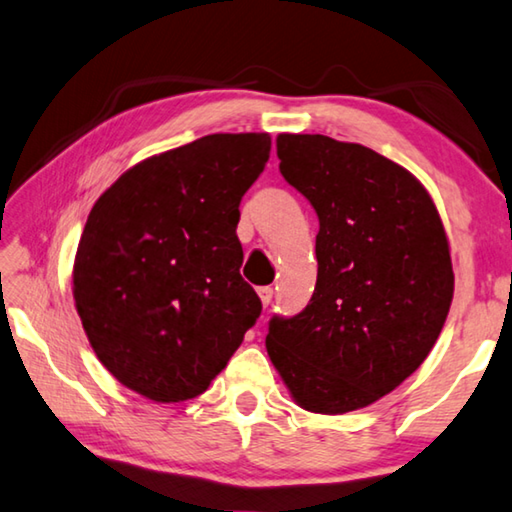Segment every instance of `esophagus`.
<instances>
[{
  "mask_svg": "<svg viewBox=\"0 0 512 512\" xmlns=\"http://www.w3.org/2000/svg\"><path fill=\"white\" fill-rule=\"evenodd\" d=\"M258 297H261L263 306L267 308L272 303V299H274V290L272 288H258Z\"/></svg>",
  "mask_w": 512,
  "mask_h": 512,
  "instance_id": "obj_1",
  "label": "esophagus"
}]
</instances>
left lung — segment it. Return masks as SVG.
<instances>
[{"mask_svg":"<svg viewBox=\"0 0 512 512\" xmlns=\"http://www.w3.org/2000/svg\"><path fill=\"white\" fill-rule=\"evenodd\" d=\"M281 175L317 211V285L265 346L299 407L346 414L405 382L450 312V245L432 197L396 161L324 134H279Z\"/></svg>","mask_w":512,"mask_h":512,"instance_id":"obj_1","label":"left lung"}]
</instances>
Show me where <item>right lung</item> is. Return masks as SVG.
<instances>
[{
  "label": "right lung",
  "mask_w": 512,
  "mask_h": 512,
  "mask_svg": "<svg viewBox=\"0 0 512 512\" xmlns=\"http://www.w3.org/2000/svg\"><path fill=\"white\" fill-rule=\"evenodd\" d=\"M270 148L267 132L209 134L139 161L96 200L74 301L123 387L155 402L200 396L261 317L236 227Z\"/></svg>",
  "instance_id": "obj_1"
}]
</instances>
